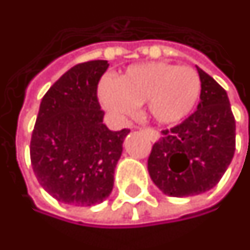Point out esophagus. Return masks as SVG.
Segmentation results:
<instances>
[{
  "label": "esophagus",
  "mask_w": 250,
  "mask_h": 250,
  "mask_svg": "<svg viewBox=\"0 0 250 250\" xmlns=\"http://www.w3.org/2000/svg\"><path fill=\"white\" fill-rule=\"evenodd\" d=\"M145 132L147 134V137L150 138V141H153V142H155V141H158V138H160V134H158V131L154 130L153 127H146L145 128Z\"/></svg>",
  "instance_id": "1"
}]
</instances>
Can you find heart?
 Masks as SVG:
<instances>
[{
  "label": "heart",
  "instance_id": "obj_1",
  "mask_svg": "<svg viewBox=\"0 0 250 250\" xmlns=\"http://www.w3.org/2000/svg\"><path fill=\"white\" fill-rule=\"evenodd\" d=\"M200 95V78L189 66L150 62L131 66L115 81L105 78L99 86L103 107L116 119L134 115L146 103L150 116L170 125L186 118Z\"/></svg>",
  "mask_w": 250,
  "mask_h": 250
}]
</instances>
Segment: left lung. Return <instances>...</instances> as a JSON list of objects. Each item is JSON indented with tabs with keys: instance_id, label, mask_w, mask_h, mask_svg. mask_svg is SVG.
<instances>
[{
	"instance_id": "left-lung-1",
	"label": "left lung",
	"mask_w": 250,
	"mask_h": 250,
	"mask_svg": "<svg viewBox=\"0 0 250 250\" xmlns=\"http://www.w3.org/2000/svg\"><path fill=\"white\" fill-rule=\"evenodd\" d=\"M200 103L183 123L162 131L147 160L150 177L169 196L208 191L219 183L235 151V120L226 90L198 67Z\"/></svg>"
}]
</instances>
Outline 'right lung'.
Listing matches in <instances>:
<instances>
[{"label":"right lung","instance_id":"1","mask_svg":"<svg viewBox=\"0 0 250 250\" xmlns=\"http://www.w3.org/2000/svg\"><path fill=\"white\" fill-rule=\"evenodd\" d=\"M107 61L76 64L47 90L40 103L32 138L35 176L52 198L73 206L104 202L113 188V173L128 128L111 131L97 85Z\"/></svg>","mask_w":250,"mask_h":250}]
</instances>
